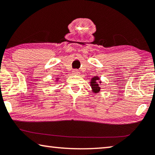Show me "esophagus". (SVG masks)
Masks as SVG:
<instances>
[{
    "label": "esophagus",
    "mask_w": 155,
    "mask_h": 155,
    "mask_svg": "<svg viewBox=\"0 0 155 155\" xmlns=\"http://www.w3.org/2000/svg\"><path fill=\"white\" fill-rule=\"evenodd\" d=\"M73 74H75V75H78V74L80 73V72L78 70H74V71H73Z\"/></svg>",
    "instance_id": "obj_1"
}]
</instances>
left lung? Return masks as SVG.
I'll return each mask as SVG.
<instances>
[{
  "mask_svg": "<svg viewBox=\"0 0 155 155\" xmlns=\"http://www.w3.org/2000/svg\"><path fill=\"white\" fill-rule=\"evenodd\" d=\"M98 80H99V78L94 77L92 79V81H91V86H92V90L94 92H98L100 91V87L99 86V84H97V81H98Z\"/></svg>",
  "mask_w": 155,
  "mask_h": 155,
  "instance_id": "obj_1",
  "label": "left lung"
}]
</instances>
